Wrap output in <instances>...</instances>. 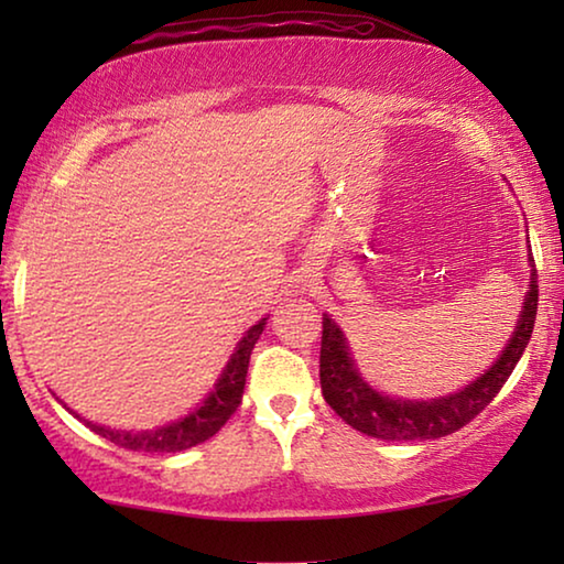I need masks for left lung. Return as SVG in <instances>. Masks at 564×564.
I'll list each match as a JSON object with an SVG mask.
<instances>
[{"label": "left lung", "instance_id": "1", "mask_svg": "<svg viewBox=\"0 0 564 564\" xmlns=\"http://www.w3.org/2000/svg\"><path fill=\"white\" fill-rule=\"evenodd\" d=\"M530 256V291L524 293L520 318L514 323L510 340L485 373L470 380L465 388L431 400H405L378 393L352 360L346 333L323 313L321 338V390L326 403L346 420L350 427L380 441H435L451 435L485 410L500 393L505 380L518 366L528 348L534 316H538V271Z\"/></svg>", "mask_w": 564, "mask_h": 564}]
</instances>
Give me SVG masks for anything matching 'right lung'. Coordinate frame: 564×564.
<instances>
[{"mask_svg":"<svg viewBox=\"0 0 564 564\" xmlns=\"http://www.w3.org/2000/svg\"><path fill=\"white\" fill-rule=\"evenodd\" d=\"M265 321L269 318H261L256 326H251L243 333V338L236 343L231 358H228V362L221 370V376H218V380L214 383L212 393H208L202 403L191 410L188 415L174 420V423L154 427V431H139V433L137 431H117V427H107V425L91 423V420H84L79 413H74L72 408H66V405L64 408L69 410L74 417H79L84 425L91 427L97 435L107 437V441L117 443L121 447H129V451H141V453L188 451V447L204 443V441H208V437L221 431V425L236 413V408L241 405L248 360H251V350L261 338Z\"/></svg>","mask_w":564,"mask_h":564,"instance_id":"obj_1","label":"right lung"}]
</instances>
